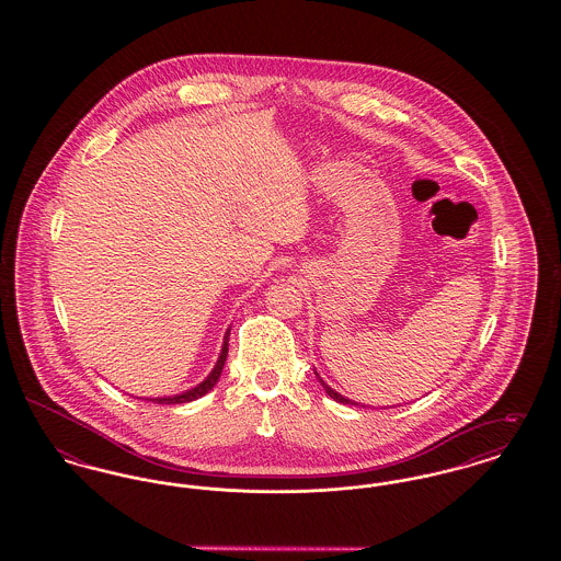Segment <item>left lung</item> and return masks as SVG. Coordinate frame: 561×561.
I'll return each mask as SVG.
<instances>
[{
	"instance_id": "obj_1",
	"label": "left lung",
	"mask_w": 561,
	"mask_h": 561,
	"mask_svg": "<svg viewBox=\"0 0 561 561\" xmlns=\"http://www.w3.org/2000/svg\"><path fill=\"white\" fill-rule=\"evenodd\" d=\"M316 376H318V380H320V385H321V387H323V391H325V393H328V396H330V398H332V400L339 401V403H351V405H357V403H355V401L347 400V398H345V396H341V393H339V391H334V389H332V387H330V385H325V382H323V380H321L320 374L316 373Z\"/></svg>"
}]
</instances>
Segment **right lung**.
Returning <instances> with one entry per match:
<instances>
[{
	"label": "right lung",
	"mask_w": 561,
	"mask_h": 561,
	"mask_svg": "<svg viewBox=\"0 0 561 561\" xmlns=\"http://www.w3.org/2000/svg\"><path fill=\"white\" fill-rule=\"evenodd\" d=\"M229 332H231V328H227V332H225L222 348H220V355H218V359H216V364H214L213 373L208 374L199 385H195L193 389H187V391H183V393H179V396H168V398H145V400L153 401V403H168V405H170V403H187V401L197 400V398L206 396L208 391H213L214 385L218 382L220 373H222V366H225L227 353H229Z\"/></svg>",
	"instance_id": "right-lung-1"
}]
</instances>
